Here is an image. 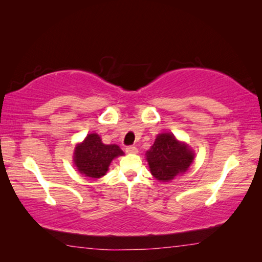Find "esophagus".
<instances>
[{
  "mask_svg": "<svg viewBox=\"0 0 262 262\" xmlns=\"http://www.w3.org/2000/svg\"><path fill=\"white\" fill-rule=\"evenodd\" d=\"M138 152V149L136 146H127L126 147V153L128 154H136Z\"/></svg>",
  "mask_w": 262,
  "mask_h": 262,
  "instance_id": "1",
  "label": "esophagus"
}]
</instances>
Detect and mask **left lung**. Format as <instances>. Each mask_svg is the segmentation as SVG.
<instances>
[{
    "label": "left lung",
    "instance_id": "1",
    "mask_svg": "<svg viewBox=\"0 0 262 262\" xmlns=\"http://www.w3.org/2000/svg\"><path fill=\"white\" fill-rule=\"evenodd\" d=\"M146 160L157 180L169 182L189 169L194 153L186 143L178 141L172 133H162L146 151Z\"/></svg>",
    "mask_w": 262,
    "mask_h": 262
}]
</instances>
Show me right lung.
<instances>
[{
    "label": "right lung",
    "instance_id": "1",
    "mask_svg": "<svg viewBox=\"0 0 262 262\" xmlns=\"http://www.w3.org/2000/svg\"><path fill=\"white\" fill-rule=\"evenodd\" d=\"M120 155H124V152L118 145H105L100 136L93 133L75 146L73 161L80 173L92 179H98L105 174L111 161Z\"/></svg>",
    "mask_w": 262,
    "mask_h": 262
}]
</instances>
